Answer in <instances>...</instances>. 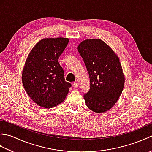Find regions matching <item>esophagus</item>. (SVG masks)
<instances>
[{
    "label": "esophagus",
    "mask_w": 152,
    "mask_h": 152,
    "mask_svg": "<svg viewBox=\"0 0 152 152\" xmlns=\"http://www.w3.org/2000/svg\"><path fill=\"white\" fill-rule=\"evenodd\" d=\"M72 86H73V88H78V83H77V82H74V83H72Z\"/></svg>",
    "instance_id": "34e87169"
}]
</instances>
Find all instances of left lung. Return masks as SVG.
I'll use <instances>...</instances> for the list:
<instances>
[{
  "instance_id": "obj_1",
  "label": "left lung",
  "mask_w": 152,
  "mask_h": 152,
  "mask_svg": "<svg viewBox=\"0 0 152 152\" xmlns=\"http://www.w3.org/2000/svg\"><path fill=\"white\" fill-rule=\"evenodd\" d=\"M78 50L90 80L89 90L83 95L86 104L96 113L107 111L117 102L124 86V75L119 58L100 39L83 41Z\"/></svg>"
}]
</instances>
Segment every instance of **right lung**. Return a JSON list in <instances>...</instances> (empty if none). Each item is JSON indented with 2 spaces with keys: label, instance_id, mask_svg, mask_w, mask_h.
<instances>
[{
  "label": "right lung",
  "instance_id": "obj_1",
  "mask_svg": "<svg viewBox=\"0 0 152 152\" xmlns=\"http://www.w3.org/2000/svg\"><path fill=\"white\" fill-rule=\"evenodd\" d=\"M69 41L64 38H44L35 45L25 62L23 85L31 99L44 108L62 102L72 86L64 80L58 62Z\"/></svg>",
  "mask_w": 152,
  "mask_h": 152
}]
</instances>
